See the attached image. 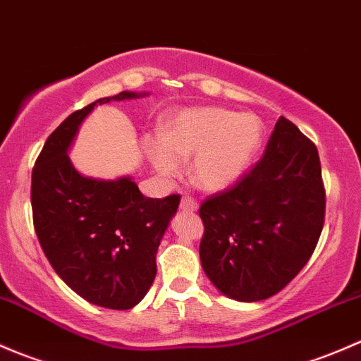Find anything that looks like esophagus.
I'll use <instances>...</instances> for the list:
<instances>
[{"label":"esophagus","instance_id":"obj_1","mask_svg":"<svg viewBox=\"0 0 361 361\" xmlns=\"http://www.w3.org/2000/svg\"><path fill=\"white\" fill-rule=\"evenodd\" d=\"M196 208H198V202H196L195 198H191V196H184L180 202V210L182 212H195Z\"/></svg>","mask_w":361,"mask_h":361}]
</instances>
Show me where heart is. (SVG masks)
Listing matches in <instances>:
<instances>
[{"mask_svg":"<svg viewBox=\"0 0 361 361\" xmlns=\"http://www.w3.org/2000/svg\"><path fill=\"white\" fill-rule=\"evenodd\" d=\"M262 121L222 107L184 109L163 128L161 135L144 140L159 172H179V159H192L191 177L207 191L229 188L247 172L262 142Z\"/></svg>","mask_w":361,"mask_h":361,"instance_id":"heart-1","label":"heart"}]
</instances>
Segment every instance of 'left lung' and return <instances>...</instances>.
<instances>
[{
	"label": "left lung",
	"instance_id": "8db88e82",
	"mask_svg": "<svg viewBox=\"0 0 361 361\" xmlns=\"http://www.w3.org/2000/svg\"><path fill=\"white\" fill-rule=\"evenodd\" d=\"M200 217L203 271L224 295L255 302L283 290L313 255L325 222L317 146L281 116L262 158L208 196Z\"/></svg>",
	"mask_w": 361,
	"mask_h": 361
}]
</instances>
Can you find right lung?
<instances>
[{"label": "right lung", "instance_id": "add662e5", "mask_svg": "<svg viewBox=\"0 0 361 361\" xmlns=\"http://www.w3.org/2000/svg\"><path fill=\"white\" fill-rule=\"evenodd\" d=\"M139 97L120 92L69 114L32 169V222L44 255L69 288L92 304L130 310L156 276V252L180 195L146 198L133 180H95L76 172L68 149L97 104Z\"/></svg>", "mask_w": 361, "mask_h": 361}]
</instances>
